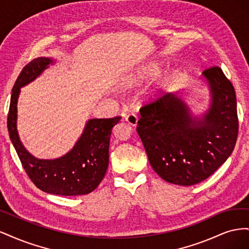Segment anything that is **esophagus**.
Here are the masks:
<instances>
[{"label": "esophagus", "mask_w": 249, "mask_h": 249, "mask_svg": "<svg viewBox=\"0 0 249 249\" xmlns=\"http://www.w3.org/2000/svg\"><path fill=\"white\" fill-rule=\"evenodd\" d=\"M138 116L136 114H134V113H131V114H129L127 116H125V122L129 123L131 125H137L138 124Z\"/></svg>", "instance_id": "obj_1"}]
</instances>
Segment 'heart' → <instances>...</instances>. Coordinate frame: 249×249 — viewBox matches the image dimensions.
I'll return each mask as SVG.
<instances>
[{
  "instance_id": "obj_1",
  "label": "heart",
  "mask_w": 249,
  "mask_h": 249,
  "mask_svg": "<svg viewBox=\"0 0 249 249\" xmlns=\"http://www.w3.org/2000/svg\"><path fill=\"white\" fill-rule=\"evenodd\" d=\"M162 72V67L160 64L150 62L143 65L135 71L127 81V85L131 87H140L159 78ZM177 80V73L175 71H169L165 73L156 82L154 87L150 89L149 95L153 97H160L166 93L171 86L175 84Z\"/></svg>"
}]
</instances>
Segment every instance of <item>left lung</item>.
<instances>
[{"mask_svg":"<svg viewBox=\"0 0 249 249\" xmlns=\"http://www.w3.org/2000/svg\"><path fill=\"white\" fill-rule=\"evenodd\" d=\"M210 102L195 115L186 92L167 93L140 110L137 132L153 169L164 180L191 186L208 178L236 145L238 115L235 89L220 67L202 72Z\"/></svg>","mask_w":249,"mask_h":249,"instance_id":"left-lung-1","label":"left lung"}]
</instances>
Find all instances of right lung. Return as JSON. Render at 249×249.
<instances>
[{
  "instance_id": "1",
  "label": "right lung",
  "mask_w": 249,
  "mask_h": 249,
  "mask_svg": "<svg viewBox=\"0 0 249 249\" xmlns=\"http://www.w3.org/2000/svg\"><path fill=\"white\" fill-rule=\"evenodd\" d=\"M54 63L55 59L39 57L22 69L12 89L7 119L9 137L22 167L37 188L47 193L63 196L84 195L92 192L106 175L112 129L122 117L88 119L72 148L56 159H38L30 154L18 132V102L20 88L36 80Z\"/></svg>"
}]
</instances>
